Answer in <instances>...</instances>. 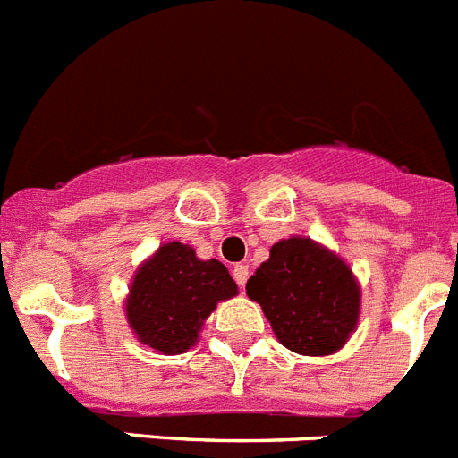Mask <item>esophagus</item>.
Masks as SVG:
<instances>
[{"label":"esophagus","mask_w":458,"mask_h":458,"mask_svg":"<svg viewBox=\"0 0 458 458\" xmlns=\"http://www.w3.org/2000/svg\"><path fill=\"white\" fill-rule=\"evenodd\" d=\"M248 277H250V268H248V266H245V264L233 266V279H236L238 286H245Z\"/></svg>","instance_id":"esophagus-1"}]
</instances>
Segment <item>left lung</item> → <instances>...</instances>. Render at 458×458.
Wrapping results in <instances>:
<instances>
[{"label": "left lung", "mask_w": 458, "mask_h": 458, "mask_svg": "<svg viewBox=\"0 0 458 458\" xmlns=\"http://www.w3.org/2000/svg\"><path fill=\"white\" fill-rule=\"evenodd\" d=\"M245 289L293 353H337L358 327L362 291L353 270L311 238L275 242Z\"/></svg>", "instance_id": "left-lung-1"}]
</instances>
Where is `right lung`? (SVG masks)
Here are the masks:
<instances>
[{
  "instance_id": "add662e5",
  "label": "right lung",
  "mask_w": 458,
  "mask_h": 458,
  "mask_svg": "<svg viewBox=\"0 0 458 458\" xmlns=\"http://www.w3.org/2000/svg\"><path fill=\"white\" fill-rule=\"evenodd\" d=\"M236 293V282L217 259L201 261L190 245L165 242L137 268L125 317L141 344L179 355L197 344L217 302Z\"/></svg>"
}]
</instances>
